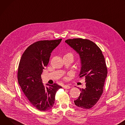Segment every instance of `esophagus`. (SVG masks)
I'll return each instance as SVG.
<instances>
[{
  "label": "esophagus",
  "instance_id": "1",
  "mask_svg": "<svg viewBox=\"0 0 125 125\" xmlns=\"http://www.w3.org/2000/svg\"><path fill=\"white\" fill-rule=\"evenodd\" d=\"M63 88L64 89H70L71 88V86L70 85H64L63 86Z\"/></svg>",
  "mask_w": 125,
  "mask_h": 125
}]
</instances>
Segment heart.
<instances>
[{
    "instance_id": "heart-1",
    "label": "heart",
    "mask_w": 125,
    "mask_h": 125,
    "mask_svg": "<svg viewBox=\"0 0 125 125\" xmlns=\"http://www.w3.org/2000/svg\"><path fill=\"white\" fill-rule=\"evenodd\" d=\"M64 56H70L73 59V54L72 52H68V53H66L64 55Z\"/></svg>"
}]
</instances>
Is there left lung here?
<instances>
[{
	"label": "left lung",
	"mask_w": 125,
	"mask_h": 125,
	"mask_svg": "<svg viewBox=\"0 0 125 125\" xmlns=\"http://www.w3.org/2000/svg\"><path fill=\"white\" fill-rule=\"evenodd\" d=\"M65 42L79 54L81 62L80 77H85V88H80L81 93L74 101L77 107L89 109L94 106L103 93L107 67L101 49L88 39L74 38Z\"/></svg>",
	"instance_id": "left-lung-1"
}]
</instances>
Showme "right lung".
<instances>
[{
	"label": "right lung",
	"instance_id": "add662e5",
	"mask_svg": "<svg viewBox=\"0 0 125 125\" xmlns=\"http://www.w3.org/2000/svg\"><path fill=\"white\" fill-rule=\"evenodd\" d=\"M62 40L36 42L26 49L19 62L18 83L29 102L41 111H46L53 107L55 95L62 88L56 83L47 84L49 86L46 87L41 78L44 67L49 63L51 52Z\"/></svg>",
	"mask_w": 125,
	"mask_h": 125
}]
</instances>
